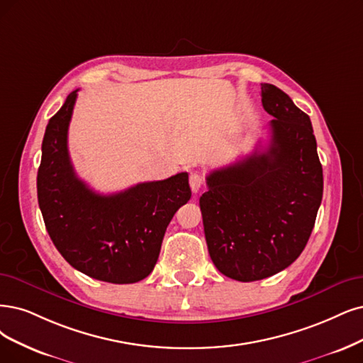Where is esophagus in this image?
Here are the masks:
<instances>
[{
    "mask_svg": "<svg viewBox=\"0 0 363 363\" xmlns=\"http://www.w3.org/2000/svg\"><path fill=\"white\" fill-rule=\"evenodd\" d=\"M203 185V177L200 173L194 172L190 174V186H191V191L193 193H199V190L202 189Z\"/></svg>",
    "mask_w": 363,
    "mask_h": 363,
    "instance_id": "obj_1",
    "label": "esophagus"
}]
</instances>
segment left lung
<instances>
[{
	"label": "left lung",
	"mask_w": 363,
	"mask_h": 363,
	"mask_svg": "<svg viewBox=\"0 0 363 363\" xmlns=\"http://www.w3.org/2000/svg\"><path fill=\"white\" fill-rule=\"evenodd\" d=\"M262 103L274 116L269 145L212 170L200 197L209 256L242 283L272 277L301 256L323 197L310 116L271 84H262Z\"/></svg>",
	"instance_id": "left-lung-1"
}]
</instances>
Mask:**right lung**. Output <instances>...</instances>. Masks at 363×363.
I'll list each match as a JSON object with an SVG mask.
<instances>
[{"mask_svg":"<svg viewBox=\"0 0 363 363\" xmlns=\"http://www.w3.org/2000/svg\"><path fill=\"white\" fill-rule=\"evenodd\" d=\"M77 91L49 119L37 197L53 245L74 269L106 283L131 284L154 269L167 225L191 190L189 173L99 194L77 178L67 134Z\"/></svg>","mask_w":363,"mask_h":363,"instance_id":"right-lung-1","label":"right lung"}]
</instances>
